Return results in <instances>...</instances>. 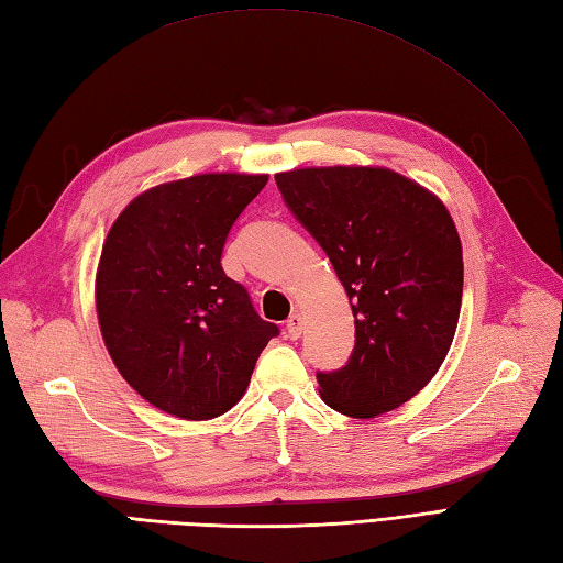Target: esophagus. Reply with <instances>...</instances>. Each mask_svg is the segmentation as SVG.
<instances>
[{
  "instance_id": "obj_1",
  "label": "esophagus",
  "mask_w": 563,
  "mask_h": 563,
  "mask_svg": "<svg viewBox=\"0 0 563 563\" xmlns=\"http://www.w3.org/2000/svg\"><path fill=\"white\" fill-rule=\"evenodd\" d=\"M302 317L300 314H292L290 319H288V324H285V329H288V336L290 339H300L302 336Z\"/></svg>"
}]
</instances>
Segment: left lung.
Wrapping results in <instances>:
<instances>
[{
	"label": "left lung",
	"mask_w": 563,
	"mask_h": 563,
	"mask_svg": "<svg viewBox=\"0 0 563 563\" xmlns=\"http://www.w3.org/2000/svg\"><path fill=\"white\" fill-rule=\"evenodd\" d=\"M285 206L327 251L355 317L341 369L317 373L333 411L375 418L421 391L462 307V244L448 208L409 178L373 166L275 176Z\"/></svg>",
	"instance_id": "obj_1"
}]
</instances>
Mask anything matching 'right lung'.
Wrapping results in <instances>:
<instances>
[{
  "instance_id": "obj_1",
  "label": "right lung",
  "mask_w": 563,
  "mask_h": 563,
  "mask_svg": "<svg viewBox=\"0 0 563 563\" xmlns=\"http://www.w3.org/2000/svg\"><path fill=\"white\" fill-rule=\"evenodd\" d=\"M266 181L200 174L150 188L103 242L97 312L106 349L142 399L176 418L230 411L280 333L220 263L232 224Z\"/></svg>"
}]
</instances>
